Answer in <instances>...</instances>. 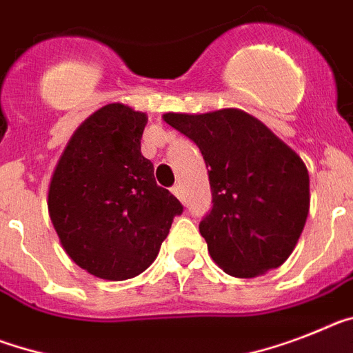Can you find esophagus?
<instances>
[{
  "instance_id": "1",
  "label": "esophagus",
  "mask_w": 353,
  "mask_h": 353,
  "mask_svg": "<svg viewBox=\"0 0 353 353\" xmlns=\"http://www.w3.org/2000/svg\"><path fill=\"white\" fill-rule=\"evenodd\" d=\"M172 194L176 195L177 199L179 201H185V195H183V188L179 185H176V186H172Z\"/></svg>"
}]
</instances>
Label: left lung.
I'll use <instances>...</instances> for the list:
<instances>
[{"mask_svg": "<svg viewBox=\"0 0 353 353\" xmlns=\"http://www.w3.org/2000/svg\"><path fill=\"white\" fill-rule=\"evenodd\" d=\"M163 120L199 147L210 168L213 206L199 232L213 262L236 278L280 268L309 215V172L300 156L241 109L167 112Z\"/></svg>", "mask_w": 353, "mask_h": 353, "instance_id": "8db88e82", "label": "left lung"}]
</instances>
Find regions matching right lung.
Wrapping results in <instances>:
<instances>
[{
    "label": "right lung",
    "mask_w": 353,
    "mask_h": 353,
    "mask_svg": "<svg viewBox=\"0 0 353 353\" xmlns=\"http://www.w3.org/2000/svg\"><path fill=\"white\" fill-rule=\"evenodd\" d=\"M147 114L108 103L73 132L48 190L62 248L102 280H129L156 260L181 203L156 185L141 154Z\"/></svg>",
    "instance_id": "right-lung-1"
}]
</instances>
